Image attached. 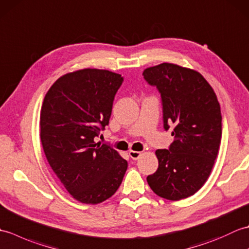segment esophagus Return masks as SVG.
Wrapping results in <instances>:
<instances>
[{"label": "esophagus", "mask_w": 249, "mask_h": 249, "mask_svg": "<svg viewBox=\"0 0 249 249\" xmlns=\"http://www.w3.org/2000/svg\"><path fill=\"white\" fill-rule=\"evenodd\" d=\"M129 156L131 157V160H138V158L142 155V153L141 152H138V151H129Z\"/></svg>", "instance_id": "esophagus-1"}]
</instances>
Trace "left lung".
Wrapping results in <instances>:
<instances>
[{
    "instance_id": "8db88e82",
    "label": "left lung",
    "mask_w": 249,
    "mask_h": 249,
    "mask_svg": "<svg viewBox=\"0 0 249 249\" xmlns=\"http://www.w3.org/2000/svg\"><path fill=\"white\" fill-rule=\"evenodd\" d=\"M144 79L160 93L163 128H172L169 150H157V171L146 178L157 196L188 198L212 171L221 140V113L213 88L197 71L172 63L149 67Z\"/></svg>"
}]
</instances>
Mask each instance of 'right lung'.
<instances>
[{"label":"right lung","instance_id":"1","mask_svg":"<svg viewBox=\"0 0 249 249\" xmlns=\"http://www.w3.org/2000/svg\"><path fill=\"white\" fill-rule=\"evenodd\" d=\"M123 78L97 68L68 72L52 84L40 110V141L52 170L73 199L98 204L118 190L127 161L95 142L109 124Z\"/></svg>","mask_w":249,"mask_h":249}]
</instances>
